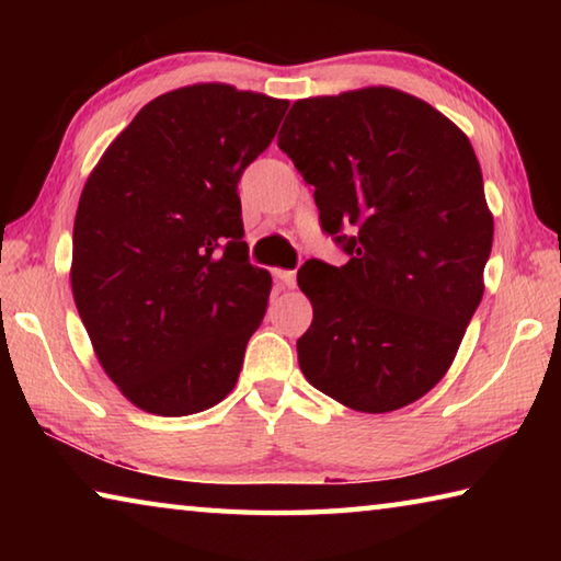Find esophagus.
I'll return each mask as SVG.
<instances>
[{
  "instance_id": "1",
  "label": "esophagus",
  "mask_w": 561,
  "mask_h": 561,
  "mask_svg": "<svg viewBox=\"0 0 561 561\" xmlns=\"http://www.w3.org/2000/svg\"><path fill=\"white\" fill-rule=\"evenodd\" d=\"M274 279H277L282 287H294L297 284V274H294L291 270H274Z\"/></svg>"
}]
</instances>
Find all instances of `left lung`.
<instances>
[{
	"mask_svg": "<svg viewBox=\"0 0 561 561\" xmlns=\"http://www.w3.org/2000/svg\"><path fill=\"white\" fill-rule=\"evenodd\" d=\"M277 146L348 254L297 272L314 307L297 341L301 374L354 411L417 401L450 368L485 291L495 227L468 136L425 101L374 87L297 101Z\"/></svg>",
	"mask_w": 561,
	"mask_h": 561,
	"instance_id": "left-lung-1",
	"label": "left lung"
}]
</instances>
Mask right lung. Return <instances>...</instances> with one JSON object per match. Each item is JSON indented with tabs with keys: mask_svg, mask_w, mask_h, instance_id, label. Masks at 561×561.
<instances>
[{
	"mask_svg": "<svg viewBox=\"0 0 561 561\" xmlns=\"http://www.w3.org/2000/svg\"><path fill=\"white\" fill-rule=\"evenodd\" d=\"M289 101L197 83L138 111L83 185L71 289L130 403L190 415L232 391L272 277L250 264L237 183Z\"/></svg>",
	"mask_w": 561,
	"mask_h": 561,
	"instance_id": "obj_1",
	"label": "right lung"
}]
</instances>
